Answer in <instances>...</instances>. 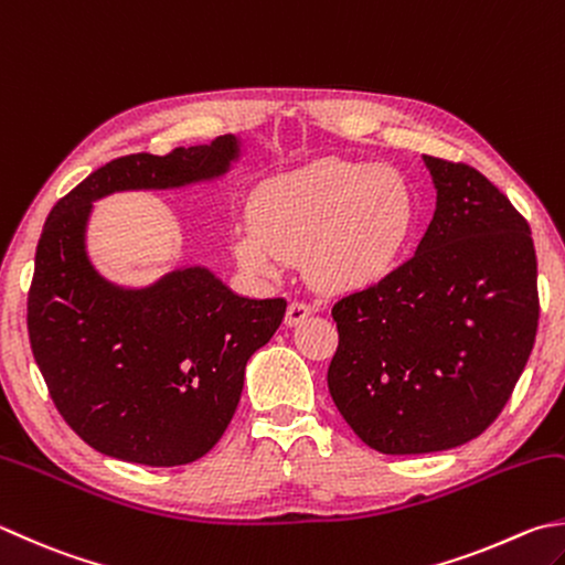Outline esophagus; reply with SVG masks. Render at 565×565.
<instances>
[{"mask_svg": "<svg viewBox=\"0 0 565 565\" xmlns=\"http://www.w3.org/2000/svg\"><path fill=\"white\" fill-rule=\"evenodd\" d=\"M315 312V307L310 302H302V300H292L287 305V315H285V324L297 327L300 322H305L307 317Z\"/></svg>", "mask_w": 565, "mask_h": 565, "instance_id": "34e87169", "label": "esophagus"}]
</instances>
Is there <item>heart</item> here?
<instances>
[{
    "label": "heart",
    "instance_id": "1",
    "mask_svg": "<svg viewBox=\"0 0 565 565\" xmlns=\"http://www.w3.org/2000/svg\"><path fill=\"white\" fill-rule=\"evenodd\" d=\"M418 228V201L391 167L317 159L255 189L250 218L231 228V248L253 278L278 280L307 258L322 290L347 292L401 268Z\"/></svg>",
    "mask_w": 565,
    "mask_h": 565
}]
</instances>
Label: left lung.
I'll return each instance as SVG.
<instances>
[{
    "mask_svg": "<svg viewBox=\"0 0 565 565\" xmlns=\"http://www.w3.org/2000/svg\"><path fill=\"white\" fill-rule=\"evenodd\" d=\"M435 214L411 260L332 307L327 383L369 448L423 455L482 435L534 349L536 250L484 174L423 154Z\"/></svg>",
    "mask_w": 565,
    "mask_h": 565,
    "instance_id": "8db88e82",
    "label": "left lung"
}]
</instances>
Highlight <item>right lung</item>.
Instances as JSON below:
<instances>
[{"label":"right lung","mask_w":565,"mask_h":565,"mask_svg":"<svg viewBox=\"0 0 565 565\" xmlns=\"http://www.w3.org/2000/svg\"><path fill=\"white\" fill-rule=\"evenodd\" d=\"M241 154L236 135L164 157L127 154L51 209L29 290V339L63 420L93 450L150 467L204 457L236 413L248 359L278 332L282 297L236 295L204 265L145 287L117 285L88 253L95 201L216 182Z\"/></svg>","instance_id":"right-lung-1"}]
</instances>
